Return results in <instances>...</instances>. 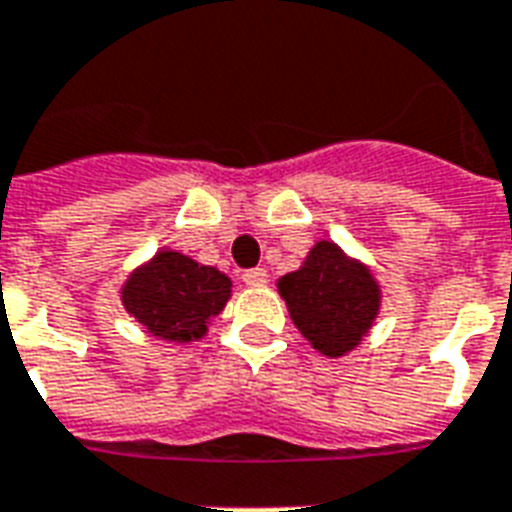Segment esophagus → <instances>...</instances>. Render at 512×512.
I'll return each instance as SVG.
<instances>
[{
	"label": "esophagus",
	"instance_id": "obj_1",
	"mask_svg": "<svg viewBox=\"0 0 512 512\" xmlns=\"http://www.w3.org/2000/svg\"><path fill=\"white\" fill-rule=\"evenodd\" d=\"M244 284H249V287H263L265 282H268V271L265 268H249V271H244Z\"/></svg>",
	"mask_w": 512,
	"mask_h": 512
}]
</instances>
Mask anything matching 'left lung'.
Masks as SVG:
<instances>
[{"mask_svg": "<svg viewBox=\"0 0 512 512\" xmlns=\"http://www.w3.org/2000/svg\"><path fill=\"white\" fill-rule=\"evenodd\" d=\"M276 287L295 327L325 357L354 349L381 308V287L368 265L333 241H317L298 271L282 276Z\"/></svg>", "mask_w": 512, "mask_h": 512, "instance_id": "1", "label": "left lung"}]
</instances>
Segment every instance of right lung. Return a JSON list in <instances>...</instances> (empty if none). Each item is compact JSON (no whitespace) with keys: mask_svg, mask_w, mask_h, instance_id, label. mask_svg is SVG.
I'll use <instances>...</instances> for the list:
<instances>
[{"mask_svg":"<svg viewBox=\"0 0 512 512\" xmlns=\"http://www.w3.org/2000/svg\"><path fill=\"white\" fill-rule=\"evenodd\" d=\"M230 279L212 265L161 249L123 284L120 300L147 333L163 341H198L230 298Z\"/></svg>","mask_w":512,"mask_h":512,"instance_id":"1","label":"right lung"}]
</instances>
